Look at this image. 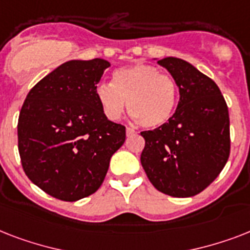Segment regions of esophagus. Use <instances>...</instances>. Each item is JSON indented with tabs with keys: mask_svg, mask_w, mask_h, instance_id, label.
Segmentation results:
<instances>
[{
	"mask_svg": "<svg viewBox=\"0 0 250 250\" xmlns=\"http://www.w3.org/2000/svg\"><path fill=\"white\" fill-rule=\"evenodd\" d=\"M125 133H127V136H131V135H135V133H136V131L132 128H127L125 129Z\"/></svg>",
	"mask_w": 250,
	"mask_h": 250,
	"instance_id": "esophagus-1",
	"label": "esophagus"
}]
</instances>
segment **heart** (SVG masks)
I'll use <instances>...</instances> for the list:
<instances>
[{"instance_id":"heart-1","label":"heart","mask_w":250,"mask_h":250,"mask_svg":"<svg viewBox=\"0 0 250 250\" xmlns=\"http://www.w3.org/2000/svg\"><path fill=\"white\" fill-rule=\"evenodd\" d=\"M96 97L109 121L121 119L128 101L129 113L143 127L158 128L174 115L178 85L160 68L136 63L117 68L113 83L98 84Z\"/></svg>"}]
</instances>
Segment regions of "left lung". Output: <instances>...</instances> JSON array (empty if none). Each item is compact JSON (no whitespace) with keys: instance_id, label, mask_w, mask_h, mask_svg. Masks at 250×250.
Returning a JSON list of instances; mask_svg holds the SVG:
<instances>
[{"instance_id":"obj_1","label":"left lung","mask_w":250,"mask_h":250,"mask_svg":"<svg viewBox=\"0 0 250 250\" xmlns=\"http://www.w3.org/2000/svg\"><path fill=\"white\" fill-rule=\"evenodd\" d=\"M157 63L174 78L180 98L166 125L141 132V165L160 192L190 197L210 186L227 164L229 107L217 84L187 61L167 57Z\"/></svg>"}]
</instances>
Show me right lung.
Wrapping results in <instances>:
<instances>
[{
    "label": "right lung",
    "mask_w": 250,
    "mask_h": 250,
    "mask_svg": "<svg viewBox=\"0 0 250 250\" xmlns=\"http://www.w3.org/2000/svg\"><path fill=\"white\" fill-rule=\"evenodd\" d=\"M110 63L101 58L64 62L29 90L18 119V149L33 184L62 201L101 187L125 127L109 121L96 88Z\"/></svg>",
    "instance_id": "obj_1"
}]
</instances>
